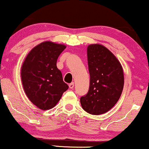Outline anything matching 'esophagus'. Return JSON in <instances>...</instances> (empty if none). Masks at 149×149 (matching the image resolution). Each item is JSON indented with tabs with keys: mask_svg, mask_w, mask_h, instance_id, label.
Listing matches in <instances>:
<instances>
[{
	"mask_svg": "<svg viewBox=\"0 0 149 149\" xmlns=\"http://www.w3.org/2000/svg\"><path fill=\"white\" fill-rule=\"evenodd\" d=\"M69 88L71 89H73V88H74V83H71L69 85Z\"/></svg>",
	"mask_w": 149,
	"mask_h": 149,
	"instance_id": "1",
	"label": "esophagus"
}]
</instances>
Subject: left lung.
Instances as JSON below:
<instances>
[{"mask_svg":"<svg viewBox=\"0 0 149 149\" xmlns=\"http://www.w3.org/2000/svg\"><path fill=\"white\" fill-rule=\"evenodd\" d=\"M90 88L80 97L82 108L92 115H100L115 106L123 90V70L109 49L100 44L88 47Z\"/></svg>","mask_w":149,"mask_h":149,"instance_id":"1","label":"left lung"}]
</instances>
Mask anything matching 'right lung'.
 <instances>
[{
    "mask_svg": "<svg viewBox=\"0 0 149 149\" xmlns=\"http://www.w3.org/2000/svg\"><path fill=\"white\" fill-rule=\"evenodd\" d=\"M66 45L45 41L34 47L21 69L24 90L31 102L41 110L52 109L69 86L63 81L57 61Z\"/></svg>",
    "mask_w": 149,
    "mask_h": 149,
    "instance_id": "right-lung-1",
    "label": "right lung"
}]
</instances>
